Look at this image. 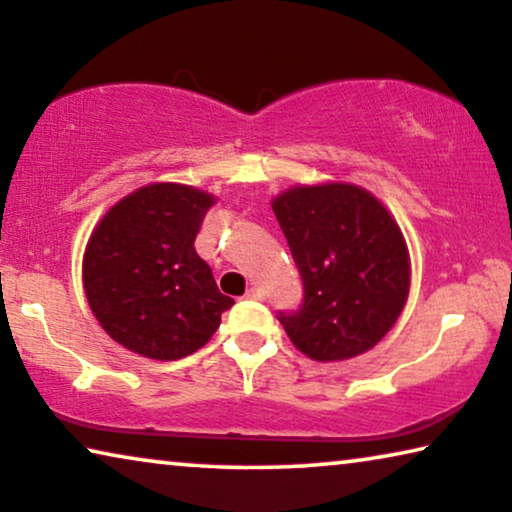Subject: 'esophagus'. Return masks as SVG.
Segmentation results:
<instances>
[{"instance_id": "1", "label": "esophagus", "mask_w": 512, "mask_h": 512, "mask_svg": "<svg viewBox=\"0 0 512 512\" xmlns=\"http://www.w3.org/2000/svg\"><path fill=\"white\" fill-rule=\"evenodd\" d=\"M264 294H262V290H259V287H250V290L246 292V299H262Z\"/></svg>"}]
</instances>
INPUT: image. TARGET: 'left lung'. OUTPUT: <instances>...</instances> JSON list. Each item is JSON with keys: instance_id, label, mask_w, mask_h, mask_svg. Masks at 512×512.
Listing matches in <instances>:
<instances>
[{"instance_id": "left-lung-1", "label": "left lung", "mask_w": 512, "mask_h": 512, "mask_svg": "<svg viewBox=\"0 0 512 512\" xmlns=\"http://www.w3.org/2000/svg\"><path fill=\"white\" fill-rule=\"evenodd\" d=\"M273 213L304 280V304L278 313L297 350L341 362L394 327L410 290V259L390 211L350 183L297 185Z\"/></svg>"}]
</instances>
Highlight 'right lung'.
Instances as JSON below:
<instances>
[{"label": "right lung", "mask_w": 512, "mask_h": 512, "mask_svg": "<svg viewBox=\"0 0 512 512\" xmlns=\"http://www.w3.org/2000/svg\"><path fill=\"white\" fill-rule=\"evenodd\" d=\"M213 194L153 183L127 194L99 220L83 255L88 304L115 343L174 362L204 348L234 299L197 255Z\"/></svg>", "instance_id": "right-lung-1"}]
</instances>
